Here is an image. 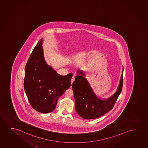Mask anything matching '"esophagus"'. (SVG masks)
I'll return each mask as SVG.
<instances>
[{"mask_svg": "<svg viewBox=\"0 0 148 148\" xmlns=\"http://www.w3.org/2000/svg\"><path fill=\"white\" fill-rule=\"evenodd\" d=\"M74 80H75V76H73V77H72V79H71V85H72V84L73 83V82H74Z\"/></svg>", "mask_w": 148, "mask_h": 148, "instance_id": "esophagus-1", "label": "esophagus"}]
</instances>
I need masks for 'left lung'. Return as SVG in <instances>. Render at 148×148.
Returning a JSON list of instances; mask_svg holds the SVG:
<instances>
[{
  "label": "left lung",
  "mask_w": 148,
  "mask_h": 148,
  "mask_svg": "<svg viewBox=\"0 0 148 148\" xmlns=\"http://www.w3.org/2000/svg\"><path fill=\"white\" fill-rule=\"evenodd\" d=\"M75 81L72 84L75 101V109L85 119L100 117L113 109L123 86V68L119 84L115 93L108 99H100L95 95L84 76L85 73L78 70Z\"/></svg>",
  "instance_id": "obj_1"
}]
</instances>
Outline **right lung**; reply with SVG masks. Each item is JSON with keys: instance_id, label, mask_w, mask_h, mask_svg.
<instances>
[{"instance_id": "1", "label": "right lung", "mask_w": 148, "mask_h": 148, "mask_svg": "<svg viewBox=\"0 0 148 148\" xmlns=\"http://www.w3.org/2000/svg\"><path fill=\"white\" fill-rule=\"evenodd\" d=\"M39 41L31 53L25 69L24 86L33 109L48 113L56 107L57 101L71 86L72 73L62 76L45 61L42 45Z\"/></svg>"}]
</instances>
